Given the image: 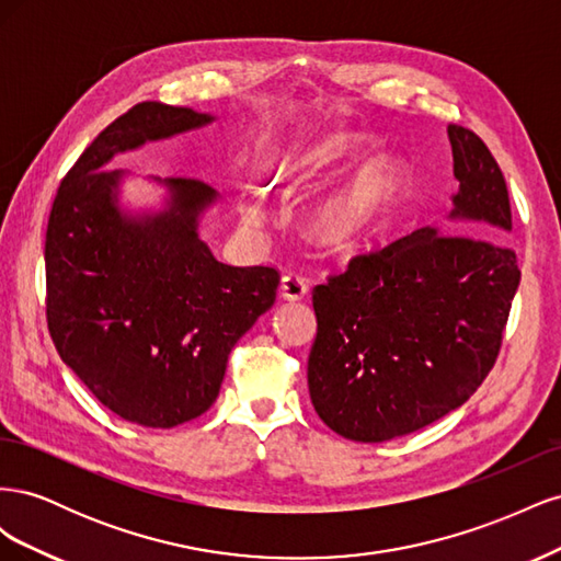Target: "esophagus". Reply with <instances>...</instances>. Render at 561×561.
Wrapping results in <instances>:
<instances>
[{
    "label": "esophagus",
    "instance_id": "obj_1",
    "mask_svg": "<svg viewBox=\"0 0 561 561\" xmlns=\"http://www.w3.org/2000/svg\"><path fill=\"white\" fill-rule=\"evenodd\" d=\"M307 293H309V287L299 276H295V274L283 276V280H280V297L283 299L299 301V299L307 297Z\"/></svg>",
    "mask_w": 561,
    "mask_h": 561
}]
</instances>
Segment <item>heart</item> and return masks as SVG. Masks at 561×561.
<instances>
[{
    "instance_id": "heart-1",
    "label": "heart",
    "mask_w": 561,
    "mask_h": 561,
    "mask_svg": "<svg viewBox=\"0 0 561 561\" xmlns=\"http://www.w3.org/2000/svg\"><path fill=\"white\" fill-rule=\"evenodd\" d=\"M369 147L365 133H334L313 145L295 149L285 161L287 190L301 192L336 175ZM410 175L400 159L375 154L360 161L322 196L309 213V233L328 250H355L375 236L402 203ZM252 225L262 222L260 208H245Z\"/></svg>"
}]
</instances>
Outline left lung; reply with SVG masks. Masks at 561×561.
Wrapping results in <instances>:
<instances>
[{
	"label": "left lung",
	"mask_w": 561,
	"mask_h": 561,
	"mask_svg": "<svg viewBox=\"0 0 561 561\" xmlns=\"http://www.w3.org/2000/svg\"><path fill=\"white\" fill-rule=\"evenodd\" d=\"M447 133L458 180L449 219L458 225L421 227L313 287L311 402L355 443H386L443 419L499 358L519 285L517 254L503 243L511 198L478 135L454 124Z\"/></svg>",
	"instance_id": "left-lung-1"
}]
</instances>
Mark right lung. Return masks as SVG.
I'll return each instance as SVG.
<instances>
[{
	"instance_id": "right-lung-1",
	"label": "right lung",
	"mask_w": 561,
	"mask_h": 561,
	"mask_svg": "<svg viewBox=\"0 0 561 561\" xmlns=\"http://www.w3.org/2000/svg\"><path fill=\"white\" fill-rule=\"evenodd\" d=\"M215 122L140 103L83 149L58 186L46 229V320L62 363L107 410L147 428L201 416L219 396L236 342L276 301L271 266H229L198 239L217 201L192 178L159 180V213L118 206V151Z\"/></svg>"
}]
</instances>
